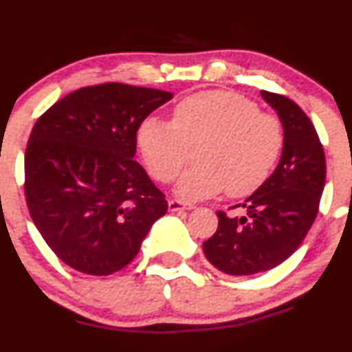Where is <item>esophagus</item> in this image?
I'll use <instances>...</instances> for the list:
<instances>
[{
	"label": "esophagus",
	"instance_id": "esophagus-1",
	"mask_svg": "<svg viewBox=\"0 0 352 352\" xmlns=\"http://www.w3.org/2000/svg\"><path fill=\"white\" fill-rule=\"evenodd\" d=\"M194 206L189 204V202H184V201H179V199H170L168 201V209L172 212H177V211H190Z\"/></svg>",
	"mask_w": 352,
	"mask_h": 352
}]
</instances>
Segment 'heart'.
Masks as SVG:
<instances>
[{"label":"heart","instance_id":"obj_1","mask_svg":"<svg viewBox=\"0 0 352 352\" xmlns=\"http://www.w3.org/2000/svg\"><path fill=\"white\" fill-rule=\"evenodd\" d=\"M136 141L158 182H172L194 148L197 163L175 187L180 197L194 201L225 189L243 197L271 175L283 150V127L278 117L236 91L208 90L179 102L170 122L144 119Z\"/></svg>","mask_w":352,"mask_h":352}]
</instances>
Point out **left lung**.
<instances>
[{
    "label": "left lung",
    "mask_w": 352,
    "mask_h": 352,
    "mask_svg": "<svg viewBox=\"0 0 352 352\" xmlns=\"http://www.w3.org/2000/svg\"><path fill=\"white\" fill-rule=\"evenodd\" d=\"M278 112L285 131L279 165L272 175L233 208L243 216L218 211V230L202 243L206 258L230 276H250L285 262L307 236L325 186V155L314 124L293 100L261 91Z\"/></svg>",
    "instance_id": "left-lung-1"
}]
</instances>
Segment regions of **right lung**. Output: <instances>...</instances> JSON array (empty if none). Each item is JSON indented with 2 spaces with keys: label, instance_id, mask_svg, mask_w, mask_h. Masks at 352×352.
<instances>
[{
  "label": "right lung",
  "instance_id": "add662e5",
  "mask_svg": "<svg viewBox=\"0 0 352 352\" xmlns=\"http://www.w3.org/2000/svg\"><path fill=\"white\" fill-rule=\"evenodd\" d=\"M173 95L102 83L45 110L25 151V199L42 239L65 264L91 276L126 267L165 196L134 160L138 127Z\"/></svg>",
  "mask_w": 352,
  "mask_h": 352
}]
</instances>
